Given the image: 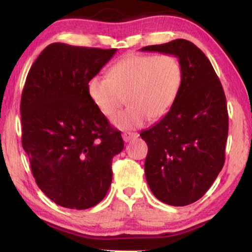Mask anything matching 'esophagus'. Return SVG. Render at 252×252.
<instances>
[{"label": "esophagus", "mask_w": 252, "mask_h": 252, "mask_svg": "<svg viewBox=\"0 0 252 252\" xmlns=\"http://www.w3.org/2000/svg\"><path fill=\"white\" fill-rule=\"evenodd\" d=\"M139 136V134L136 132H123L122 133V138L125 140V142H130L132 140L136 139Z\"/></svg>", "instance_id": "obj_1"}]
</instances>
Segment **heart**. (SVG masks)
Here are the masks:
<instances>
[{
	"instance_id": "1",
	"label": "heart",
	"mask_w": 252,
	"mask_h": 252,
	"mask_svg": "<svg viewBox=\"0 0 252 252\" xmlns=\"http://www.w3.org/2000/svg\"><path fill=\"white\" fill-rule=\"evenodd\" d=\"M183 66L173 54H127L110 69L108 76L89 81L93 104L106 118H112L125 104L129 108L113 119L120 130L158 121L171 111L183 84Z\"/></svg>"
}]
</instances>
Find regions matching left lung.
Here are the masks:
<instances>
[{
	"label": "left lung",
	"mask_w": 252,
	"mask_h": 252,
	"mask_svg": "<svg viewBox=\"0 0 252 252\" xmlns=\"http://www.w3.org/2000/svg\"><path fill=\"white\" fill-rule=\"evenodd\" d=\"M141 51L173 54L182 63L176 104L140 136L148 144L144 171L152 193L170 206H188L207 192L223 167L229 118L222 85L192 42L177 39Z\"/></svg>",
	"instance_id": "obj_1"
}]
</instances>
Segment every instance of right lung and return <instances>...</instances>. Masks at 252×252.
<instances>
[{"instance_id": "1", "label": "right lung", "mask_w": 252, "mask_h": 252, "mask_svg": "<svg viewBox=\"0 0 252 252\" xmlns=\"http://www.w3.org/2000/svg\"><path fill=\"white\" fill-rule=\"evenodd\" d=\"M117 49L52 43L30 69L21 96L22 146L43 193L64 208L83 210L105 197L112 159L123 150L88 93V83Z\"/></svg>"}]
</instances>
